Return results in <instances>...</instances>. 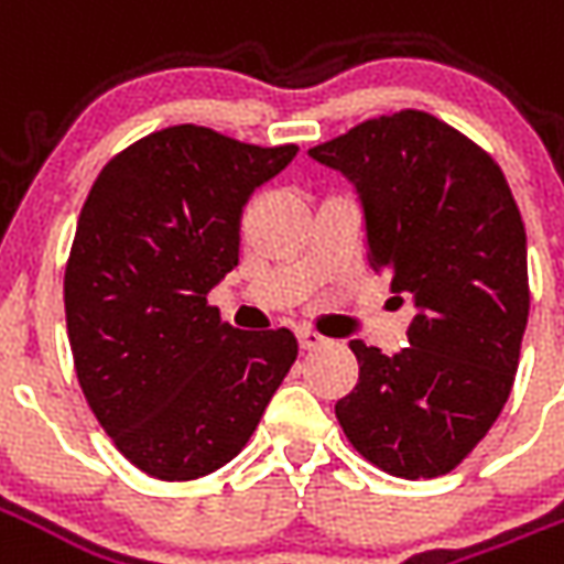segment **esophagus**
Here are the masks:
<instances>
[{
    "label": "esophagus",
    "instance_id": "34e87169",
    "mask_svg": "<svg viewBox=\"0 0 564 564\" xmlns=\"http://www.w3.org/2000/svg\"><path fill=\"white\" fill-rule=\"evenodd\" d=\"M299 344H302V350H317L326 344V338L314 329H299Z\"/></svg>",
    "mask_w": 564,
    "mask_h": 564
}]
</instances>
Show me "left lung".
Listing matches in <instances>:
<instances>
[{
    "label": "left lung",
    "instance_id": "left-lung-1",
    "mask_svg": "<svg viewBox=\"0 0 564 564\" xmlns=\"http://www.w3.org/2000/svg\"><path fill=\"white\" fill-rule=\"evenodd\" d=\"M307 153L354 181L368 262L390 271L392 293L416 311L402 354L350 341L359 383L335 416L392 477H441L492 429L520 366L529 319L520 208L484 148L414 108Z\"/></svg>",
    "mask_w": 564,
    "mask_h": 564
}]
</instances>
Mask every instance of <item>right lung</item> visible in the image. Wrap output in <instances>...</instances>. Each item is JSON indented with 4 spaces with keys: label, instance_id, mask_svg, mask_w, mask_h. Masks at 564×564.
Wrapping results in <instances>:
<instances>
[{
    "label": "right lung",
    "instance_id": "obj_1",
    "mask_svg": "<svg viewBox=\"0 0 564 564\" xmlns=\"http://www.w3.org/2000/svg\"><path fill=\"white\" fill-rule=\"evenodd\" d=\"M295 150L160 129L120 150L80 208L63 283L75 371L150 477L196 480L235 459L299 356L290 329L238 332L208 305L238 265L247 198Z\"/></svg>",
    "mask_w": 564,
    "mask_h": 564
}]
</instances>
